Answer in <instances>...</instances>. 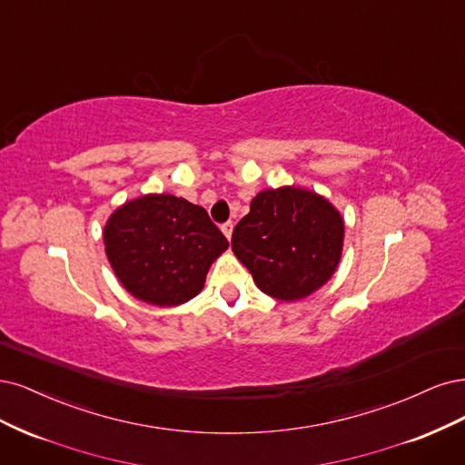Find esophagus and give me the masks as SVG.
<instances>
[{
    "label": "esophagus",
    "mask_w": 465,
    "mask_h": 465,
    "mask_svg": "<svg viewBox=\"0 0 465 465\" xmlns=\"http://www.w3.org/2000/svg\"><path fill=\"white\" fill-rule=\"evenodd\" d=\"M222 232L228 239H232V232H233V223L232 222H223L222 223Z\"/></svg>",
    "instance_id": "34e87169"
}]
</instances>
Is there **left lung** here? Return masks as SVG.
I'll use <instances>...</instances> for the list:
<instances>
[{
	"label": "left lung",
	"instance_id": "obj_1",
	"mask_svg": "<svg viewBox=\"0 0 465 465\" xmlns=\"http://www.w3.org/2000/svg\"><path fill=\"white\" fill-rule=\"evenodd\" d=\"M343 220L317 193L295 187L262 191L239 220L232 249L261 292L282 302L303 299L336 271Z\"/></svg>",
	"mask_w": 465,
	"mask_h": 465
}]
</instances>
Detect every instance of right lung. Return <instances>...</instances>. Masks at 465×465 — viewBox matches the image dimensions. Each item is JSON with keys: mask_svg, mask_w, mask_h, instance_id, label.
I'll return each instance as SVG.
<instances>
[{"mask_svg": "<svg viewBox=\"0 0 465 465\" xmlns=\"http://www.w3.org/2000/svg\"><path fill=\"white\" fill-rule=\"evenodd\" d=\"M104 243L124 288L160 307L197 295L213 261L230 245L203 206L173 194H146L117 208Z\"/></svg>", "mask_w": 465, "mask_h": 465, "instance_id": "1", "label": "right lung"}]
</instances>
